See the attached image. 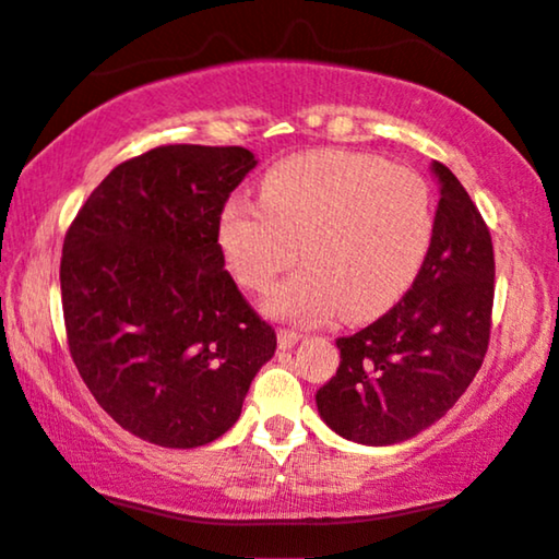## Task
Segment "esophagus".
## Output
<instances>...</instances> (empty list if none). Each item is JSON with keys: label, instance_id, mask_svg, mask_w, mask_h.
I'll return each instance as SVG.
<instances>
[{"label": "esophagus", "instance_id": "34e87169", "mask_svg": "<svg viewBox=\"0 0 559 559\" xmlns=\"http://www.w3.org/2000/svg\"><path fill=\"white\" fill-rule=\"evenodd\" d=\"M277 340H280V347H285V350H289V347H295L299 340H302V335L295 333V330H280Z\"/></svg>", "mask_w": 559, "mask_h": 559}]
</instances>
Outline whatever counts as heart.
Instances as JSON below:
<instances>
[{
	"label": "heart",
	"instance_id": "b5f03b06",
	"mask_svg": "<svg viewBox=\"0 0 559 559\" xmlns=\"http://www.w3.org/2000/svg\"><path fill=\"white\" fill-rule=\"evenodd\" d=\"M428 183L370 153L314 151L264 176L262 201L234 197L219 245L234 277L266 293L302 249V266L270 297L272 314L314 322L378 318L414 285L433 241Z\"/></svg>",
	"mask_w": 559,
	"mask_h": 559
}]
</instances>
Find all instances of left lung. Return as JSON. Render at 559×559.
I'll return each mask as SVG.
<instances>
[{"instance_id": "1", "label": "left lung", "mask_w": 559, "mask_h": 559, "mask_svg": "<svg viewBox=\"0 0 559 559\" xmlns=\"http://www.w3.org/2000/svg\"><path fill=\"white\" fill-rule=\"evenodd\" d=\"M436 229L414 285L393 310L337 337L340 368L314 395L347 441L391 447L426 431L464 395L489 345L495 249L479 209L447 166Z\"/></svg>"}]
</instances>
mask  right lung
Instances as JSON below:
<instances>
[{
  "label": "right lung",
  "instance_id": "right-lung-1",
  "mask_svg": "<svg viewBox=\"0 0 559 559\" xmlns=\"http://www.w3.org/2000/svg\"><path fill=\"white\" fill-rule=\"evenodd\" d=\"M254 166L239 145H160L112 168L64 237L72 360L105 414L156 447L229 431L277 350L219 245L222 209Z\"/></svg>",
  "mask_w": 559,
  "mask_h": 559
}]
</instances>
